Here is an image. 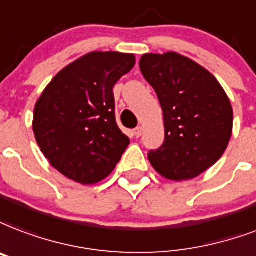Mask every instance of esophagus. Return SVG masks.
I'll return each instance as SVG.
<instances>
[{
    "label": "esophagus",
    "mask_w": 256,
    "mask_h": 256,
    "mask_svg": "<svg viewBox=\"0 0 256 256\" xmlns=\"http://www.w3.org/2000/svg\"><path fill=\"white\" fill-rule=\"evenodd\" d=\"M142 132H144V128H142V126H138V128L134 130V136H136V138H140V136H142Z\"/></svg>",
    "instance_id": "esophagus-1"
}]
</instances>
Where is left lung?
<instances>
[{
  "instance_id": "left-lung-1",
  "label": "left lung",
  "mask_w": 256,
  "mask_h": 256,
  "mask_svg": "<svg viewBox=\"0 0 256 256\" xmlns=\"http://www.w3.org/2000/svg\"><path fill=\"white\" fill-rule=\"evenodd\" d=\"M164 112L165 141L148 153L168 180L194 178L222 157L232 134L227 94L210 71L176 52L146 54L140 60Z\"/></svg>"
}]
</instances>
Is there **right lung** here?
Segmentation results:
<instances>
[{"label":"right lung","instance_id":"right-lung-1","mask_svg":"<svg viewBox=\"0 0 256 256\" xmlns=\"http://www.w3.org/2000/svg\"><path fill=\"white\" fill-rule=\"evenodd\" d=\"M136 58L91 52L50 80L34 106L33 132L50 164L83 185L106 178L130 144L115 120L112 88Z\"/></svg>","mask_w":256,"mask_h":256}]
</instances>
